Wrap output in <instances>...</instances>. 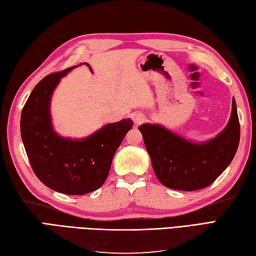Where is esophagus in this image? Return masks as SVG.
I'll use <instances>...</instances> for the list:
<instances>
[{
	"label": "esophagus",
	"mask_w": 256,
	"mask_h": 256,
	"mask_svg": "<svg viewBox=\"0 0 256 256\" xmlns=\"http://www.w3.org/2000/svg\"><path fill=\"white\" fill-rule=\"evenodd\" d=\"M133 120L136 124H142V122L145 121V116H142V114H133Z\"/></svg>",
	"instance_id": "obj_1"
}]
</instances>
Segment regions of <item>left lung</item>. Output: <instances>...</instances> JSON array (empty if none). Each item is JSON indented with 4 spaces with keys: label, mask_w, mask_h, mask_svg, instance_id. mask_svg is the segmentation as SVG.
Here are the masks:
<instances>
[{
    "label": "left lung",
    "mask_w": 256,
    "mask_h": 256,
    "mask_svg": "<svg viewBox=\"0 0 256 256\" xmlns=\"http://www.w3.org/2000/svg\"><path fill=\"white\" fill-rule=\"evenodd\" d=\"M138 130L160 183L180 191L210 186L232 162L240 142L234 98L227 126L205 142L188 140L159 124L145 123Z\"/></svg>",
    "instance_id": "left-lung-1"
}]
</instances>
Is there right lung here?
<instances>
[{"label":"right lung","instance_id":"add662e5","mask_svg":"<svg viewBox=\"0 0 256 256\" xmlns=\"http://www.w3.org/2000/svg\"><path fill=\"white\" fill-rule=\"evenodd\" d=\"M74 68L48 75L36 85L22 111L20 134L32 168L44 186L64 194L84 195L104 183L133 121L106 124L82 140L56 134L50 114L51 97L62 77Z\"/></svg>","mask_w":256,"mask_h":256}]
</instances>
